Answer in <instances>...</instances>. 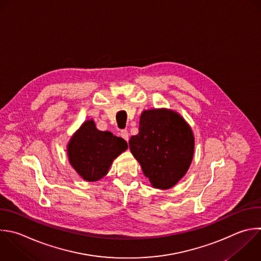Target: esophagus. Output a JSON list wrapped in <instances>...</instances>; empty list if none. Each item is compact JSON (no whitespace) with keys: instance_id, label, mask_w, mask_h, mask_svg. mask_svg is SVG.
<instances>
[{"instance_id":"1","label":"esophagus","mask_w":261,"mask_h":261,"mask_svg":"<svg viewBox=\"0 0 261 261\" xmlns=\"http://www.w3.org/2000/svg\"><path fill=\"white\" fill-rule=\"evenodd\" d=\"M119 135H120V137L122 138V139H124L126 142L128 141V138H129V135H128V132L126 130V129H122L120 133H119Z\"/></svg>"}]
</instances>
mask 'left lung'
Returning <instances> with one entry per match:
<instances>
[{"mask_svg":"<svg viewBox=\"0 0 261 261\" xmlns=\"http://www.w3.org/2000/svg\"><path fill=\"white\" fill-rule=\"evenodd\" d=\"M143 172L154 188L169 189L187 172L194 154L191 127L175 112L144 111L139 134L128 142Z\"/></svg>","mask_w":261,"mask_h":261,"instance_id":"8db88e82","label":"left lung"}]
</instances>
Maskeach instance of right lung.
<instances>
[{
    "label": "right lung",
    "instance_id": "add662e5",
    "mask_svg": "<svg viewBox=\"0 0 261 261\" xmlns=\"http://www.w3.org/2000/svg\"><path fill=\"white\" fill-rule=\"evenodd\" d=\"M127 143L110 132L96 128L93 120L86 121L68 145L72 167L88 181H96L107 174L113 161L126 150Z\"/></svg>",
    "mask_w": 261,
    "mask_h": 261
}]
</instances>
